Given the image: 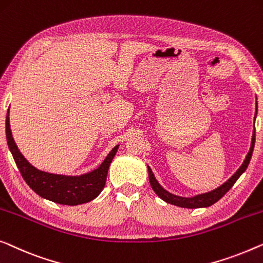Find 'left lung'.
<instances>
[{
  "label": "left lung",
  "instance_id": "8db88e82",
  "mask_svg": "<svg viewBox=\"0 0 263 263\" xmlns=\"http://www.w3.org/2000/svg\"><path fill=\"white\" fill-rule=\"evenodd\" d=\"M256 111H257V103H256ZM256 114H255L254 120L256 119ZM254 123H255V121H254ZM254 146H255V124H254V132H253V136H252V143H250V149L248 152V154L246 155L245 161L242 162V165L239 166V168L236 171L233 176L228 179L226 182H223L222 185L218 186V187H216L215 190H212V191L200 193V195H196L193 197H181V196L173 195V193L168 192L167 190L163 189L162 186L159 184V181L157 180V178H155V176H154L153 171H152L151 167L147 165L148 178H149L152 189H153V191L157 193V196L159 198H161L163 201H166V203H168V204L176 205V206H179V208L198 209V208L211 206L212 204H215L216 201H218L220 198H222L231 187H233V185L235 184L236 180H237V179L241 177V174L247 170V167H248L249 162H250V159H252Z\"/></svg>",
  "mask_w": 263,
  "mask_h": 263
}]
</instances>
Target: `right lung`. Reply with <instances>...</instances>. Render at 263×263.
Returning <instances> with one entry per match:
<instances>
[{
	"label": "right lung",
	"instance_id": "1",
	"mask_svg": "<svg viewBox=\"0 0 263 263\" xmlns=\"http://www.w3.org/2000/svg\"><path fill=\"white\" fill-rule=\"evenodd\" d=\"M6 136L14 161L29 187L44 199L70 206L89 203L98 197L104 189L110 163L120 147V144H116L96 170L81 176H65L37 170L22 155L11 134L9 110L6 117Z\"/></svg>",
	"mask_w": 263,
	"mask_h": 263
}]
</instances>
